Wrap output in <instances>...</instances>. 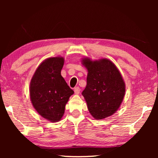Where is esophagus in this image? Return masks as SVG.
<instances>
[{
	"label": "esophagus",
	"mask_w": 158,
	"mask_h": 158,
	"mask_svg": "<svg viewBox=\"0 0 158 158\" xmlns=\"http://www.w3.org/2000/svg\"><path fill=\"white\" fill-rule=\"evenodd\" d=\"M80 91H81V89H80L79 87H75V88H74V92H75V94H79L80 93Z\"/></svg>",
	"instance_id": "obj_1"
}]
</instances>
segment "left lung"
Wrapping results in <instances>:
<instances>
[{"mask_svg": "<svg viewBox=\"0 0 158 158\" xmlns=\"http://www.w3.org/2000/svg\"><path fill=\"white\" fill-rule=\"evenodd\" d=\"M82 64L88 72L82 95L90 114L96 119L112 115L119 109L126 92L125 83L119 70L105 58L92 61L85 58Z\"/></svg>", "mask_w": 158, "mask_h": 158, "instance_id": "obj_1", "label": "left lung"}]
</instances>
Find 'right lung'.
<instances>
[{
	"instance_id": "1",
	"label": "right lung",
	"mask_w": 158,
	"mask_h": 158,
	"mask_svg": "<svg viewBox=\"0 0 158 158\" xmlns=\"http://www.w3.org/2000/svg\"><path fill=\"white\" fill-rule=\"evenodd\" d=\"M64 62L62 57L45 60L36 69L30 84L33 106L40 115L52 122L61 119L74 93L61 75Z\"/></svg>"
}]
</instances>
